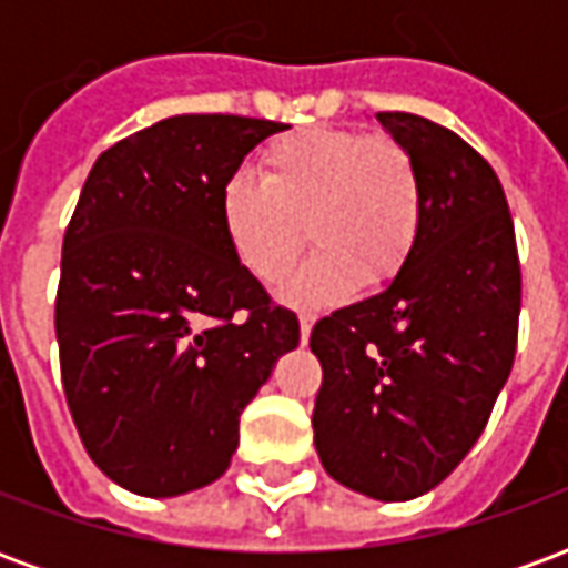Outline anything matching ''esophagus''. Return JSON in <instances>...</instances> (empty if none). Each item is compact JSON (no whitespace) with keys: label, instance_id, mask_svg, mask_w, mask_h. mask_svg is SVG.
Here are the masks:
<instances>
[{"label":"esophagus","instance_id":"obj_1","mask_svg":"<svg viewBox=\"0 0 568 568\" xmlns=\"http://www.w3.org/2000/svg\"><path fill=\"white\" fill-rule=\"evenodd\" d=\"M313 322H316L313 313H304V316H301V341H304V344H307L310 332H313Z\"/></svg>","mask_w":568,"mask_h":568}]
</instances>
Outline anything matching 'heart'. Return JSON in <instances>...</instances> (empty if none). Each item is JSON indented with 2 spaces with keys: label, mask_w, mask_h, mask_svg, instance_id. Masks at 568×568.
Masks as SVG:
<instances>
[{
  "label": "heart",
  "mask_w": 568,
  "mask_h": 568,
  "mask_svg": "<svg viewBox=\"0 0 568 568\" xmlns=\"http://www.w3.org/2000/svg\"><path fill=\"white\" fill-rule=\"evenodd\" d=\"M261 179L236 170L219 187V222L258 283L292 271L307 236L316 255L285 285L295 304H328L358 283L383 288L423 234L426 182L414 151L353 128H304L261 149Z\"/></svg>",
  "instance_id": "heart-1"
}]
</instances>
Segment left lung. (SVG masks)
I'll list each match as a JSON object with an SVG mask.
<instances>
[{"label": "left lung", "instance_id": "obj_1", "mask_svg": "<svg viewBox=\"0 0 568 568\" xmlns=\"http://www.w3.org/2000/svg\"><path fill=\"white\" fill-rule=\"evenodd\" d=\"M377 121L414 151L426 219L389 288L313 325V432L334 480L407 501L438 487L487 426L517 353L524 276L493 166L423 115Z\"/></svg>", "mask_w": 568, "mask_h": 568}]
</instances>
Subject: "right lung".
<instances>
[{
    "label": "right lung",
    "mask_w": 568,
    "mask_h": 568,
    "mask_svg": "<svg viewBox=\"0 0 568 568\" xmlns=\"http://www.w3.org/2000/svg\"><path fill=\"white\" fill-rule=\"evenodd\" d=\"M280 130L163 118L103 151L81 187L54 301L60 377L88 456L130 493L222 477L243 407L301 341L219 222L222 182Z\"/></svg>",
    "instance_id": "right-lung-1"
}]
</instances>
